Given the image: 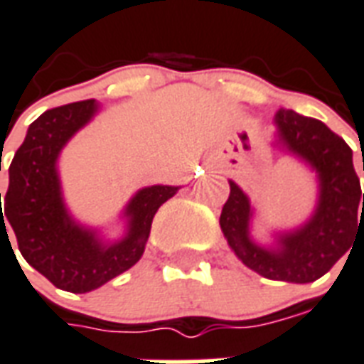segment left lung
<instances>
[{"label":"left lung","mask_w":364,"mask_h":364,"mask_svg":"<svg viewBox=\"0 0 364 364\" xmlns=\"http://www.w3.org/2000/svg\"><path fill=\"white\" fill-rule=\"evenodd\" d=\"M276 125L279 142L318 173L320 196L314 216L297 231L279 235L276 249L258 247L249 237V198L230 181L231 193L223 204L220 225L233 252L250 270L268 279L309 284L322 278L351 249L356 228L360 230L364 193L355 173L353 150L322 121L282 107Z\"/></svg>","instance_id":"obj_1"}]
</instances>
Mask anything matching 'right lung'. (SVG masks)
Segmentation results:
<instances>
[{"label": "right lung", "instance_id": "1", "mask_svg": "<svg viewBox=\"0 0 364 364\" xmlns=\"http://www.w3.org/2000/svg\"><path fill=\"white\" fill-rule=\"evenodd\" d=\"M96 109L94 100H82L48 109L31 123L11 161L4 204L0 193V235L1 231L7 235L5 227L13 228L24 260L55 287L71 293L98 289L136 264L154 214L179 189L154 185L139 191L125 210L127 235L117 243L104 245L94 231L73 222L61 200L55 161L65 142L85 127Z\"/></svg>", "mask_w": 364, "mask_h": 364}]
</instances>
